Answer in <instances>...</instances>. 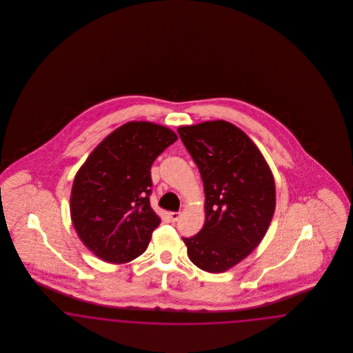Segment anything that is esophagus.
<instances>
[{
	"label": "esophagus",
	"mask_w": 353,
	"mask_h": 353,
	"mask_svg": "<svg viewBox=\"0 0 353 353\" xmlns=\"http://www.w3.org/2000/svg\"><path fill=\"white\" fill-rule=\"evenodd\" d=\"M180 216H181V214H180V212H170V213H169V219H172L173 222L180 219Z\"/></svg>",
	"instance_id": "34e87169"
}]
</instances>
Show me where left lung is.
Masks as SVG:
<instances>
[{"label": "left lung", "instance_id": "8db88e82", "mask_svg": "<svg viewBox=\"0 0 353 353\" xmlns=\"http://www.w3.org/2000/svg\"><path fill=\"white\" fill-rule=\"evenodd\" d=\"M200 169L205 192L201 232L183 238L189 259L208 272L232 269L261 243L275 212V181L252 139L225 120L177 128Z\"/></svg>", "mask_w": 353, "mask_h": 353}]
</instances>
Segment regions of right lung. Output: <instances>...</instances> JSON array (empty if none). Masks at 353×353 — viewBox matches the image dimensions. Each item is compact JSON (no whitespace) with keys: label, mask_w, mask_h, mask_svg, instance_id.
<instances>
[{"label":"right lung","mask_w":353,"mask_h":353,"mask_svg":"<svg viewBox=\"0 0 353 353\" xmlns=\"http://www.w3.org/2000/svg\"><path fill=\"white\" fill-rule=\"evenodd\" d=\"M176 140L168 127L128 121L101 140L77 172L70 216L84 246L101 261L121 265L147 250L161 221L150 203L152 164Z\"/></svg>","instance_id":"1"}]
</instances>
